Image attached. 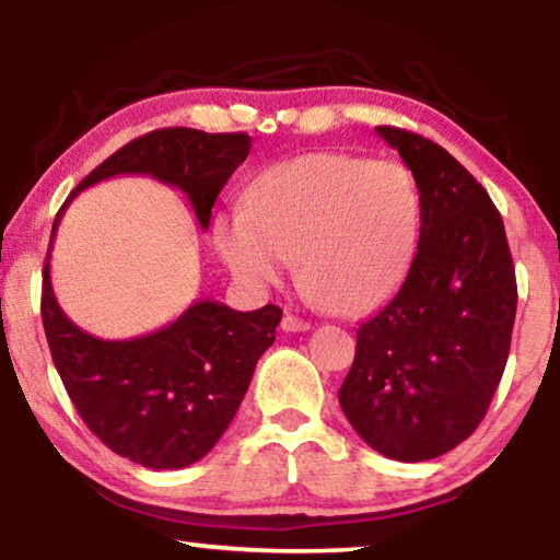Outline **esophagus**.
Returning a JSON list of instances; mask_svg holds the SVG:
<instances>
[{"label":"esophagus","instance_id":"1","mask_svg":"<svg viewBox=\"0 0 560 560\" xmlns=\"http://www.w3.org/2000/svg\"><path fill=\"white\" fill-rule=\"evenodd\" d=\"M281 328L287 330V334H301V330H308V328H311V324H308V320L299 318V316H293V314H283V318H281Z\"/></svg>","mask_w":560,"mask_h":560}]
</instances>
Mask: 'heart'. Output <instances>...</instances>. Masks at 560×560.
Returning a JSON list of instances; mask_svg holds the SVG:
<instances>
[{
  "label": "heart",
  "mask_w": 560,
  "mask_h": 560,
  "mask_svg": "<svg viewBox=\"0 0 560 560\" xmlns=\"http://www.w3.org/2000/svg\"><path fill=\"white\" fill-rule=\"evenodd\" d=\"M214 249L246 289L279 287L296 259L306 293L358 316L400 289L420 240V195L393 160L308 153L264 170L244 210L222 212Z\"/></svg>",
  "instance_id": "obj_1"
}]
</instances>
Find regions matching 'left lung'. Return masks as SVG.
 Segmentation results:
<instances>
[{
  "instance_id": "obj_1",
  "label": "left lung",
  "mask_w": 560,
  "mask_h": 560,
  "mask_svg": "<svg viewBox=\"0 0 560 560\" xmlns=\"http://www.w3.org/2000/svg\"><path fill=\"white\" fill-rule=\"evenodd\" d=\"M420 192V240L395 296L358 326L338 400L375 452L424 462L479 428L504 375L516 273L487 189L447 150L377 126Z\"/></svg>"
}]
</instances>
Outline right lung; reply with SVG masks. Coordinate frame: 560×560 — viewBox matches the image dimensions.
I'll list each match as a JSON object with an SVG mask.
<instances>
[{"label":"right lung","instance_id":"obj_1","mask_svg":"<svg viewBox=\"0 0 560 560\" xmlns=\"http://www.w3.org/2000/svg\"><path fill=\"white\" fill-rule=\"evenodd\" d=\"M249 148L246 132L195 128H163L130 140L81 179L56 214L51 240L81 189L128 173L183 189L207 230L217 195ZM49 259L51 252L44 264V330L81 420L108 450L148 469H183L202 459L240 410L257 360L273 343L281 308L267 303L242 314L217 301H195L155 334L101 340L61 311Z\"/></svg>","mask_w":560,"mask_h":560}]
</instances>
